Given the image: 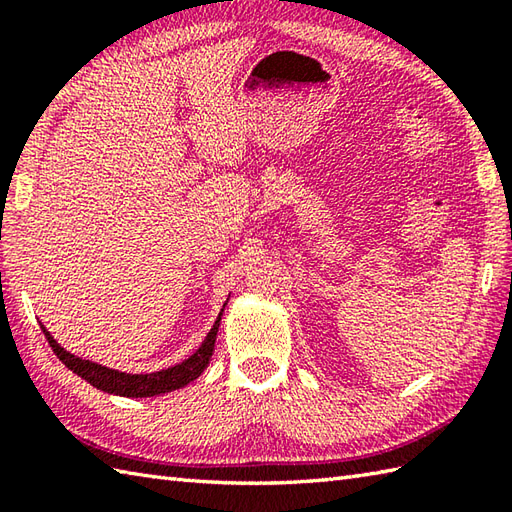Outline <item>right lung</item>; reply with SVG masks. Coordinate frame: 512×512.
I'll use <instances>...</instances> for the list:
<instances>
[{
  "mask_svg": "<svg viewBox=\"0 0 512 512\" xmlns=\"http://www.w3.org/2000/svg\"><path fill=\"white\" fill-rule=\"evenodd\" d=\"M217 328H220V317H217V321L213 323L211 332L206 334V339L198 347V352H195L191 358H187L184 363L162 369V372H154V374H123L90 361H83V358H76L70 352H65L61 345H57V341H54L46 332V328H43V334H46L52 352L59 356V361L65 367H70L74 374H79L81 378L88 380V383L94 385L96 389H103L107 394H118L127 398H147V396H158V394H167V391H173V389H180L184 385H189L191 380L198 378L204 372V367L209 365Z\"/></svg>",
  "mask_w": 512,
  "mask_h": 512,
  "instance_id": "1",
  "label": "right lung"
}]
</instances>
